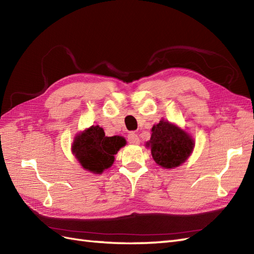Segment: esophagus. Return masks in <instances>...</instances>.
Listing matches in <instances>:
<instances>
[{
  "mask_svg": "<svg viewBox=\"0 0 254 254\" xmlns=\"http://www.w3.org/2000/svg\"><path fill=\"white\" fill-rule=\"evenodd\" d=\"M127 140H128L129 144H134V145L139 144V137L136 133H129L127 135Z\"/></svg>",
  "mask_w": 254,
  "mask_h": 254,
  "instance_id": "obj_1",
  "label": "esophagus"
}]
</instances>
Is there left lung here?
Returning <instances> with one entry per match:
<instances>
[{"label":"left lung","mask_w":254,"mask_h":254,"mask_svg":"<svg viewBox=\"0 0 254 254\" xmlns=\"http://www.w3.org/2000/svg\"><path fill=\"white\" fill-rule=\"evenodd\" d=\"M148 146L151 148L152 158L164 168L177 167L191 154L194 142L183 129L168 121L161 120L151 129Z\"/></svg>","instance_id":"obj_1"}]
</instances>
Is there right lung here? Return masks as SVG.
<instances>
[{
  "mask_svg": "<svg viewBox=\"0 0 254 254\" xmlns=\"http://www.w3.org/2000/svg\"><path fill=\"white\" fill-rule=\"evenodd\" d=\"M126 145L121 136L107 137L99 126L91 127L81 134H78L73 142V152L86 170L101 174L114 163V155Z\"/></svg>",
  "mask_w": 254,
  "mask_h": 254,
  "instance_id": "1",
  "label": "right lung"
}]
</instances>
